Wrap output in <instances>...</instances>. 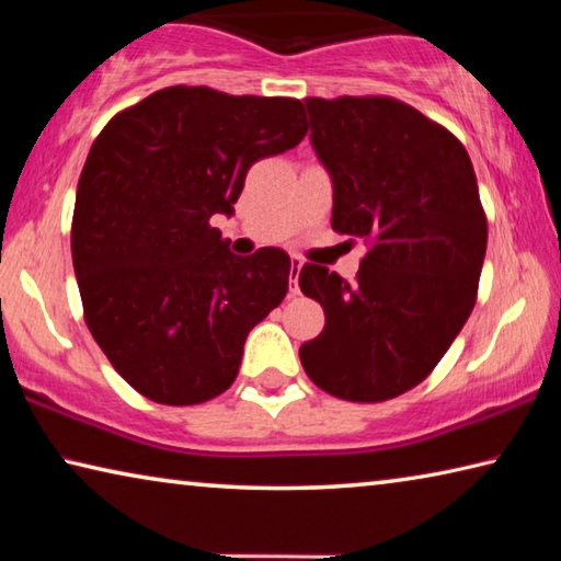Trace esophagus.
<instances>
[{
    "label": "esophagus",
    "instance_id": "34e87169",
    "mask_svg": "<svg viewBox=\"0 0 561 561\" xmlns=\"http://www.w3.org/2000/svg\"><path fill=\"white\" fill-rule=\"evenodd\" d=\"M301 257H297V254H291V294H299V270H301Z\"/></svg>",
    "mask_w": 561,
    "mask_h": 561
}]
</instances>
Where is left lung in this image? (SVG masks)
Returning <instances> with one entry per match:
<instances>
[{
  "mask_svg": "<svg viewBox=\"0 0 561 561\" xmlns=\"http://www.w3.org/2000/svg\"><path fill=\"white\" fill-rule=\"evenodd\" d=\"M304 103L334 180L331 227L364 237L368 252L354 282L301 267L327 324L299 358L321 391L381 403L425 381L468 321L488 217L468 150L440 123L391 96Z\"/></svg>",
  "mask_w": 561,
  "mask_h": 561,
  "instance_id": "left-lung-1",
  "label": "left lung"
}]
</instances>
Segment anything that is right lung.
Segmentation results:
<instances>
[{
    "label": "right lung",
    "mask_w": 561,
    "mask_h": 561,
    "mask_svg": "<svg viewBox=\"0 0 561 561\" xmlns=\"http://www.w3.org/2000/svg\"><path fill=\"white\" fill-rule=\"evenodd\" d=\"M304 136L297 99L168 87L93 140L76 190L73 272L91 336L140 396L197 405L232 386L291 262L277 247L237 257L210 217L234 213L252 163Z\"/></svg>",
    "instance_id": "obj_1"
}]
</instances>
